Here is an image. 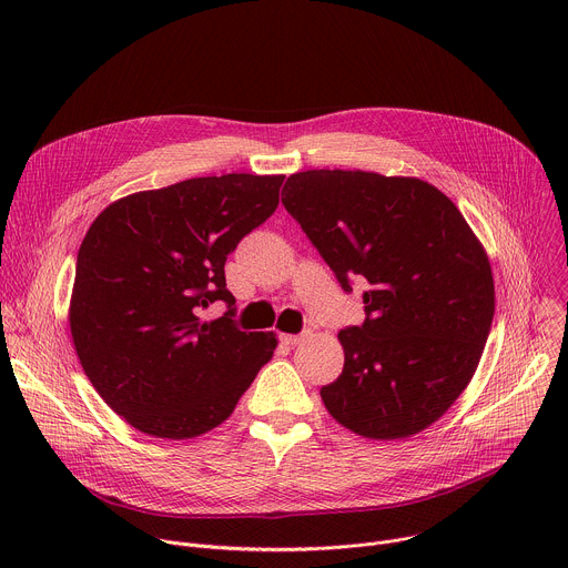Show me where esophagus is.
<instances>
[{"label":"esophagus","instance_id":"obj_1","mask_svg":"<svg viewBox=\"0 0 568 568\" xmlns=\"http://www.w3.org/2000/svg\"><path fill=\"white\" fill-rule=\"evenodd\" d=\"M307 335H281V342L287 346H298L301 342H305Z\"/></svg>","mask_w":568,"mask_h":568}]
</instances>
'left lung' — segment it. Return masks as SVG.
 <instances>
[{"instance_id":"1","label":"left lung","mask_w":568,"mask_h":568,"mask_svg":"<svg viewBox=\"0 0 568 568\" xmlns=\"http://www.w3.org/2000/svg\"><path fill=\"white\" fill-rule=\"evenodd\" d=\"M283 204L366 318L339 333L342 375L321 388L328 414L373 438L434 425L469 384L495 316L493 267L456 204L418 178L305 171Z\"/></svg>"}]
</instances>
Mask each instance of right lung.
Returning a JSON list of instances; mask_svg holds the SVG:
<instances>
[{"label":"right lung","mask_w":568,"mask_h":568,"mask_svg":"<svg viewBox=\"0 0 568 568\" xmlns=\"http://www.w3.org/2000/svg\"><path fill=\"white\" fill-rule=\"evenodd\" d=\"M285 175L229 173L112 202L78 250L73 348L128 425L186 440L222 425L272 359L274 333L235 328L224 263L278 206ZM224 300L230 312L202 322Z\"/></svg>","instance_id":"add662e5"}]
</instances>
